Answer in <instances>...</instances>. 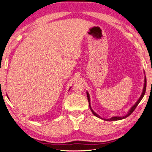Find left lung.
I'll return each instance as SVG.
<instances>
[{"label":"left lung","instance_id":"left-lung-1","mask_svg":"<svg viewBox=\"0 0 152 152\" xmlns=\"http://www.w3.org/2000/svg\"><path fill=\"white\" fill-rule=\"evenodd\" d=\"M145 90H146V77L145 76V77H144V84H143V91H142V93H141V96L139 97V98L138 99V100L136 102L135 104H134V105L131 107V108H130V110H129L127 113H126L125 115L124 116H113V117H111L110 118H102L101 116H99L98 114H96L95 112H94L93 110V109L91 108V103H90V97H89V93L87 91V97H88V100L89 102V108H90L91 111L92 112V113L94 114V116H96V117L98 118H99L101 119H102V120H104V121H119V120H122V119H124L127 117V116H129V115H131V113H133V112L135 110V109L137 106V105L139 104V103L140 102L141 99H142V98H143L144 95H145Z\"/></svg>","mask_w":152,"mask_h":152}]
</instances>
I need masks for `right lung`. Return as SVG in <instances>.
I'll return each instance as SVG.
<instances>
[{
  "instance_id": "1",
  "label": "right lung",
  "mask_w": 152,
  "mask_h": 152,
  "mask_svg": "<svg viewBox=\"0 0 152 152\" xmlns=\"http://www.w3.org/2000/svg\"><path fill=\"white\" fill-rule=\"evenodd\" d=\"M70 89H71V88H70ZM70 89H69V90H70Z\"/></svg>"
}]
</instances>
